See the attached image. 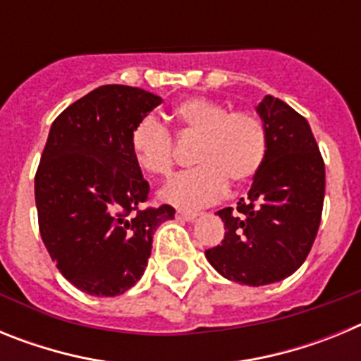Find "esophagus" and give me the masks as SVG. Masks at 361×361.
<instances>
[{
	"label": "esophagus",
	"instance_id": "34e87169",
	"mask_svg": "<svg viewBox=\"0 0 361 361\" xmlns=\"http://www.w3.org/2000/svg\"><path fill=\"white\" fill-rule=\"evenodd\" d=\"M197 215H199L197 212H183V209H178L177 212L178 219H184V220H193V219H197Z\"/></svg>",
	"mask_w": 361,
	"mask_h": 361
}]
</instances>
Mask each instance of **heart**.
<instances>
[{
	"label": "heart",
	"instance_id": "1",
	"mask_svg": "<svg viewBox=\"0 0 361 361\" xmlns=\"http://www.w3.org/2000/svg\"><path fill=\"white\" fill-rule=\"evenodd\" d=\"M184 135L200 137L197 168L177 175L161 197L178 208H200L224 195L228 183L242 186L253 180L267 155V128L251 110H229L208 97H190L171 110ZM130 146L137 164L155 177H170L175 166V139L152 117L135 124Z\"/></svg>",
	"mask_w": 361,
	"mask_h": 361
}]
</instances>
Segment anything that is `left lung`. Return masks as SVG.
Instances as JSON below:
<instances>
[{"instance_id":"left-lung-1","label":"left lung","mask_w":361,"mask_h":361,"mask_svg":"<svg viewBox=\"0 0 361 361\" xmlns=\"http://www.w3.org/2000/svg\"><path fill=\"white\" fill-rule=\"evenodd\" d=\"M257 110L267 128L266 161L237 209L216 212L224 238L206 250L220 275L245 286L279 282L305 262L325 195V164L307 119L271 95Z\"/></svg>"}]
</instances>
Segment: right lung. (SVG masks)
Returning <instances> with one entry per match:
<instances>
[{"label": "right lung", "instance_id": "1", "mask_svg": "<svg viewBox=\"0 0 361 361\" xmlns=\"http://www.w3.org/2000/svg\"><path fill=\"white\" fill-rule=\"evenodd\" d=\"M162 99L126 85L99 86L52 123L37 166L41 238L63 276L82 293L117 296L141 279L153 231L170 204L142 208L149 184L130 135Z\"/></svg>", "mask_w": 361, "mask_h": 361}]
</instances>
